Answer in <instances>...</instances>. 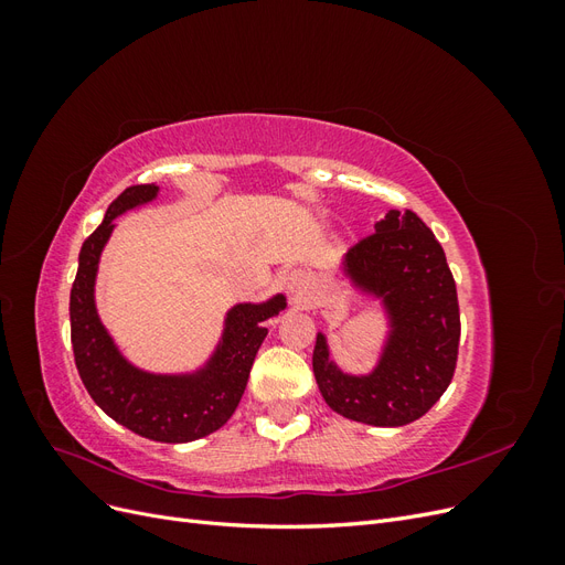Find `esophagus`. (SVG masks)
<instances>
[{
  "mask_svg": "<svg viewBox=\"0 0 565 565\" xmlns=\"http://www.w3.org/2000/svg\"><path fill=\"white\" fill-rule=\"evenodd\" d=\"M285 287H287V295L292 297L295 301H299V299H303L306 295H309L311 280H309V276H306L303 270H292V273H287Z\"/></svg>",
  "mask_w": 565,
  "mask_h": 565,
  "instance_id": "34e87169",
  "label": "esophagus"
}]
</instances>
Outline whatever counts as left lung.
<instances>
[{"label": "left lung", "instance_id": "obj_1", "mask_svg": "<svg viewBox=\"0 0 565 565\" xmlns=\"http://www.w3.org/2000/svg\"><path fill=\"white\" fill-rule=\"evenodd\" d=\"M344 273L380 297L391 332L377 367L344 374L316 337L313 374L334 413L372 426L419 419L452 382L459 349L457 287L446 252L415 212L388 210L344 256Z\"/></svg>", "mask_w": 565, "mask_h": 565}]
</instances>
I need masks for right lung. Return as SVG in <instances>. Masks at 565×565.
Listing matches in <instances>:
<instances>
[{
	"label": "right lung",
	"instance_id": "right-lung-1",
	"mask_svg": "<svg viewBox=\"0 0 565 565\" xmlns=\"http://www.w3.org/2000/svg\"><path fill=\"white\" fill-rule=\"evenodd\" d=\"M158 191L156 183L129 185L84 241L71 289V339L79 377L108 417L150 440L188 443L214 434L231 419L245 393L256 351L268 334L264 322L278 316L287 301L276 295L264 303L233 306L210 363L193 374H152L134 367L117 351L96 313L94 282L115 216L156 200Z\"/></svg>",
	"mask_w": 565,
	"mask_h": 565
}]
</instances>
